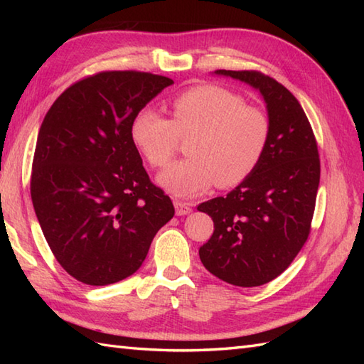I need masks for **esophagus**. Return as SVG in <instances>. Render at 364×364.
<instances>
[{"label":"esophagus","mask_w":364,"mask_h":364,"mask_svg":"<svg viewBox=\"0 0 364 364\" xmlns=\"http://www.w3.org/2000/svg\"><path fill=\"white\" fill-rule=\"evenodd\" d=\"M175 213L176 215H186L192 211V205L188 202H181V200H175Z\"/></svg>","instance_id":"34e87169"}]
</instances>
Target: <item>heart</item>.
Segmentation results:
<instances>
[{"label":"heart","instance_id":"obj_1","mask_svg":"<svg viewBox=\"0 0 364 364\" xmlns=\"http://www.w3.org/2000/svg\"><path fill=\"white\" fill-rule=\"evenodd\" d=\"M172 120L151 107L139 109L129 136L144 159L154 168L172 162L178 137H191L189 159L164 170L159 184L178 197L200 196L218 183L233 188L258 167L270 136L267 114L245 105L233 90L203 84L178 94L170 102Z\"/></svg>","mask_w":364,"mask_h":364}]
</instances>
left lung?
I'll return each mask as SVG.
<instances>
[{
    "mask_svg": "<svg viewBox=\"0 0 364 364\" xmlns=\"http://www.w3.org/2000/svg\"><path fill=\"white\" fill-rule=\"evenodd\" d=\"M214 73L259 90L270 136L247 180L227 197L198 205L214 222V233L198 255L220 280L253 288L284 272L310 235L321 178L318 144L297 98L280 82L255 70Z\"/></svg>",
    "mask_w": 364,
    "mask_h": 364,
    "instance_id": "8db88e82",
    "label": "left lung"
}]
</instances>
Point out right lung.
<instances>
[{"instance_id": "add662e5", "label": "right lung", "mask_w": 364, "mask_h": 364, "mask_svg": "<svg viewBox=\"0 0 364 364\" xmlns=\"http://www.w3.org/2000/svg\"><path fill=\"white\" fill-rule=\"evenodd\" d=\"M170 84L133 70L87 76L58 97L38 129L31 198L53 255L81 283L133 275L173 218L129 136L133 115Z\"/></svg>"}]
</instances>
